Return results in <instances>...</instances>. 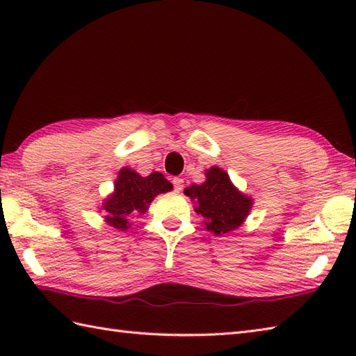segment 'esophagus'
<instances>
[{"label": "esophagus", "instance_id": "esophagus-1", "mask_svg": "<svg viewBox=\"0 0 356 356\" xmlns=\"http://www.w3.org/2000/svg\"><path fill=\"white\" fill-rule=\"evenodd\" d=\"M172 185H174V191L180 193L184 190V179L182 177H174L172 179Z\"/></svg>", "mask_w": 356, "mask_h": 356}]
</instances>
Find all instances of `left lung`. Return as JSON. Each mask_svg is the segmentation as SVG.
<instances>
[{
    "label": "left lung",
    "mask_w": 356,
    "mask_h": 356,
    "mask_svg": "<svg viewBox=\"0 0 356 356\" xmlns=\"http://www.w3.org/2000/svg\"><path fill=\"white\" fill-rule=\"evenodd\" d=\"M205 182L185 188V195L194 203V211L205 220V228L214 236L237 231L245 223L254 205L251 195L241 193L231 182L229 174L218 166L205 170Z\"/></svg>",
    "instance_id": "8db88e82"
}]
</instances>
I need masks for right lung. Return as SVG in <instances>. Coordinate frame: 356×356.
<instances>
[{
	"label": "right lung",
	"mask_w": 356,
	"mask_h": 356,
	"mask_svg": "<svg viewBox=\"0 0 356 356\" xmlns=\"http://www.w3.org/2000/svg\"><path fill=\"white\" fill-rule=\"evenodd\" d=\"M171 190L172 184L165 179L162 172L154 171L143 177L139 172L124 166L118 172L115 190L104 199L101 205L105 214L104 222L118 231H128L131 228L130 217L145 214L156 195L170 193Z\"/></svg>",
	"instance_id": "obj_1"
}]
</instances>
